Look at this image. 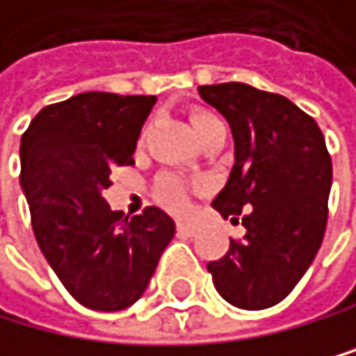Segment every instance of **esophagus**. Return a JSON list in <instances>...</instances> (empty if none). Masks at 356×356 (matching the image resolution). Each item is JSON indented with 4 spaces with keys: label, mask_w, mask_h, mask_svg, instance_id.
<instances>
[{
    "label": "esophagus",
    "mask_w": 356,
    "mask_h": 356,
    "mask_svg": "<svg viewBox=\"0 0 356 356\" xmlns=\"http://www.w3.org/2000/svg\"><path fill=\"white\" fill-rule=\"evenodd\" d=\"M197 231V227L193 222H177V233L179 235H193Z\"/></svg>",
    "instance_id": "obj_1"
}]
</instances>
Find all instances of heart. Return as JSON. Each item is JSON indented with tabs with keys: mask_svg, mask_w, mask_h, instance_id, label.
<instances>
[{
	"mask_svg": "<svg viewBox=\"0 0 356 356\" xmlns=\"http://www.w3.org/2000/svg\"><path fill=\"white\" fill-rule=\"evenodd\" d=\"M218 121L220 118L211 112H195L191 116V125H193L195 136H200L206 127H211ZM156 197H159V202L163 206H168L170 211L181 213V211H186V206H188V186H186L181 179H177V177H161L159 184H156Z\"/></svg>",
	"mask_w": 356,
	"mask_h": 356,
	"instance_id": "1",
	"label": "heart"
}]
</instances>
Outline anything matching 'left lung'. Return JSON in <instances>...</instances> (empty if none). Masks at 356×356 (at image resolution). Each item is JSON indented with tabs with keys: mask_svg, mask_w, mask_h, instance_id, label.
<instances>
[{
	"mask_svg": "<svg viewBox=\"0 0 356 356\" xmlns=\"http://www.w3.org/2000/svg\"><path fill=\"white\" fill-rule=\"evenodd\" d=\"M227 118L235 163L213 209L247 235L209 262L213 285L240 309L285 298L314 260L327 224L332 159L316 121L289 98L244 83L200 87Z\"/></svg>",
	"mask_w": 356,
	"mask_h": 356,
	"instance_id": "obj_1",
	"label": "left lung"
}]
</instances>
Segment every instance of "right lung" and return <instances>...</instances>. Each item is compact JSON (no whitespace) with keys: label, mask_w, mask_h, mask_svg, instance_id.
<instances>
[{"label":"right lung","mask_w":356,"mask_h":356,"mask_svg":"<svg viewBox=\"0 0 356 356\" xmlns=\"http://www.w3.org/2000/svg\"><path fill=\"white\" fill-rule=\"evenodd\" d=\"M156 96L85 91L47 105L22 134V188L40 251L80 305L118 312L143 296L175 222L156 206L125 218L103 191L134 163Z\"/></svg>","instance_id":"right-lung-1"}]
</instances>
